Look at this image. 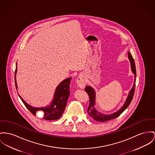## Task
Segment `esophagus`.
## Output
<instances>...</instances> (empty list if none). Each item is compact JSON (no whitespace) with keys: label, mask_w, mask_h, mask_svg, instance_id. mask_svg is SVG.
Listing matches in <instances>:
<instances>
[{"label":"esophagus","mask_w":155,"mask_h":155,"mask_svg":"<svg viewBox=\"0 0 155 155\" xmlns=\"http://www.w3.org/2000/svg\"><path fill=\"white\" fill-rule=\"evenodd\" d=\"M77 85L81 89L84 88L86 86V81L82 76H79L76 80Z\"/></svg>","instance_id":"1"}]
</instances>
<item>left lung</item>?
<instances>
[{
	"instance_id": "obj_1",
	"label": "left lung",
	"mask_w": 155,
	"mask_h": 155,
	"mask_svg": "<svg viewBox=\"0 0 155 155\" xmlns=\"http://www.w3.org/2000/svg\"><path fill=\"white\" fill-rule=\"evenodd\" d=\"M128 58L131 64V68L132 71L134 74V82L133 87L130 90L129 93V96L126 99V102L124 103V106L121 109H120L117 112H114V114H110L105 115L104 114H101L96 109L94 108V105H95V92L93 90V88L91 86H86L84 88L86 92L87 93L89 97V104L87 108V113L89 115L97 122H106L112 119H114L118 117L120 114H122L124 110L128 107V106L131 103L134 95V90H135V86H136V66L134 59L130 52H128Z\"/></svg>"
}]
</instances>
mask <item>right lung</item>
<instances>
[{"instance_id": "obj_1", "label": "right lung", "mask_w": 155, "mask_h": 155, "mask_svg": "<svg viewBox=\"0 0 155 155\" xmlns=\"http://www.w3.org/2000/svg\"><path fill=\"white\" fill-rule=\"evenodd\" d=\"M17 71V66L15 70V74ZM16 88L17 89V84L16 81V78H15ZM72 78H68L64 80L61 83L59 86L57 87L56 89V92L54 96V99L52 101L51 106H47L46 107H41V108H36L33 107L29 105L28 103H26L23 99L19 96L22 102L25 104V106L27 107V109L31 112L33 115H36L38 111L41 110L44 114V116L43 119L46 120H56L58 119L61 117L62 114L64 112L65 109L67 101L68 99L70 91H69V84Z\"/></svg>"}]
</instances>
